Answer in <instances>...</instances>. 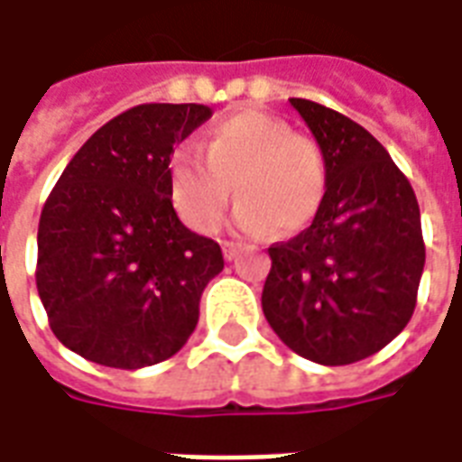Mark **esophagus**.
Instances as JSON below:
<instances>
[{
	"instance_id": "1",
	"label": "esophagus",
	"mask_w": 462,
	"mask_h": 462,
	"mask_svg": "<svg viewBox=\"0 0 462 462\" xmlns=\"http://www.w3.org/2000/svg\"><path fill=\"white\" fill-rule=\"evenodd\" d=\"M240 245L237 242H222V254H225V260L232 262V260H237V254H240Z\"/></svg>"
}]
</instances>
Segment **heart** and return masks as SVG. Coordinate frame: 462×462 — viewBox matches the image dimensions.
<instances>
[{
  "label": "heart",
  "instance_id": "obj_1",
  "mask_svg": "<svg viewBox=\"0 0 462 462\" xmlns=\"http://www.w3.org/2000/svg\"><path fill=\"white\" fill-rule=\"evenodd\" d=\"M205 159L178 151L171 162L172 202L195 232L210 235L235 198L242 232L282 235L307 227L327 198L329 165L321 145L262 111H237L200 143Z\"/></svg>",
  "mask_w": 462,
  "mask_h": 462
}]
</instances>
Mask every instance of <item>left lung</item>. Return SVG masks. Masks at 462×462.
Here are the masks:
<instances>
[{
	"instance_id": "left-lung-1",
	"label": "left lung",
	"mask_w": 462,
	"mask_h": 462,
	"mask_svg": "<svg viewBox=\"0 0 462 462\" xmlns=\"http://www.w3.org/2000/svg\"><path fill=\"white\" fill-rule=\"evenodd\" d=\"M329 165L307 230L270 247L262 311L300 356L346 366L406 329L426 264L416 192L388 151L339 111L290 98Z\"/></svg>"
}]
</instances>
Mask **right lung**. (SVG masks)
Here are the masks:
<instances>
[{
	"label": "right lung",
	"mask_w": 462,
	"mask_h": 462,
	"mask_svg": "<svg viewBox=\"0 0 462 462\" xmlns=\"http://www.w3.org/2000/svg\"><path fill=\"white\" fill-rule=\"evenodd\" d=\"M212 111L143 104L81 145L39 220L36 290L66 348L111 368L178 354L200 297L225 267L220 245L175 215L171 155Z\"/></svg>",
	"instance_id": "add662e5"
}]
</instances>
